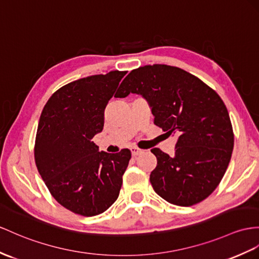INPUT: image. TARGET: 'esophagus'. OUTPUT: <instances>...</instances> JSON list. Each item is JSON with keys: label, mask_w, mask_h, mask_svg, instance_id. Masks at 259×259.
<instances>
[{"label": "esophagus", "mask_w": 259, "mask_h": 259, "mask_svg": "<svg viewBox=\"0 0 259 259\" xmlns=\"http://www.w3.org/2000/svg\"><path fill=\"white\" fill-rule=\"evenodd\" d=\"M131 151H132V155H133L134 157L141 155L143 153V150L140 149V148H137V147H131Z\"/></svg>", "instance_id": "1"}]
</instances>
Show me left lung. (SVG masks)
<instances>
[{
    "label": "left lung",
    "mask_w": 259,
    "mask_h": 259,
    "mask_svg": "<svg viewBox=\"0 0 259 259\" xmlns=\"http://www.w3.org/2000/svg\"><path fill=\"white\" fill-rule=\"evenodd\" d=\"M116 98L136 93L147 101L154 124L177 135L175 155L153 148L157 166L150 172L155 192L169 203L190 206L215 190L228 169L234 134L219 94L177 67L153 65L132 70Z\"/></svg>",
    "instance_id": "left-lung-1"
}]
</instances>
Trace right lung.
<instances>
[{
    "label": "right lung",
    "instance_id": "1",
    "mask_svg": "<svg viewBox=\"0 0 259 259\" xmlns=\"http://www.w3.org/2000/svg\"><path fill=\"white\" fill-rule=\"evenodd\" d=\"M126 71H111L70 82L44 106L35 142V162L49 192L73 213L93 217L115 202L131 150L99 151L94 135L104 110Z\"/></svg>",
    "mask_w": 259,
    "mask_h": 259
}]
</instances>
